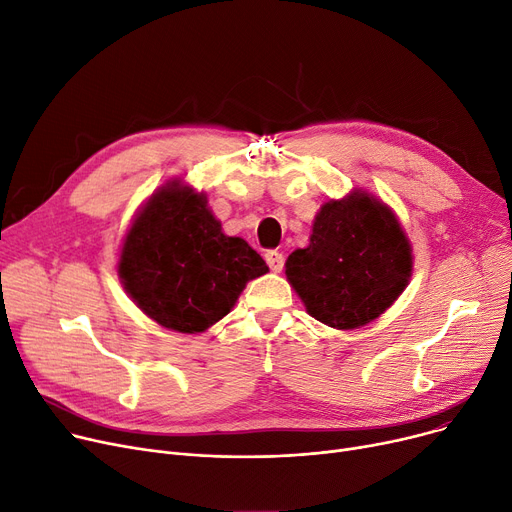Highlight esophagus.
<instances>
[{
  "mask_svg": "<svg viewBox=\"0 0 512 512\" xmlns=\"http://www.w3.org/2000/svg\"><path fill=\"white\" fill-rule=\"evenodd\" d=\"M264 260H266V264L270 266V270H275V273H281L283 266H285V258H283V254L277 252V250H266Z\"/></svg>",
  "mask_w": 512,
  "mask_h": 512,
  "instance_id": "obj_1",
  "label": "esophagus"
}]
</instances>
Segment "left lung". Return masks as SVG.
<instances>
[{"mask_svg": "<svg viewBox=\"0 0 512 512\" xmlns=\"http://www.w3.org/2000/svg\"><path fill=\"white\" fill-rule=\"evenodd\" d=\"M285 275L310 316L341 330L359 328L407 287L409 239L393 210L353 192L320 208L310 246L289 254Z\"/></svg>", "mask_w": 512, "mask_h": 512, "instance_id": "1", "label": "left lung"}]
</instances>
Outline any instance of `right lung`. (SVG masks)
I'll return each mask as SVG.
<instances>
[{
    "instance_id": "obj_1",
    "label": "right lung",
    "mask_w": 512,
    "mask_h": 512,
    "mask_svg": "<svg viewBox=\"0 0 512 512\" xmlns=\"http://www.w3.org/2000/svg\"><path fill=\"white\" fill-rule=\"evenodd\" d=\"M268 270L242 237H229L206 196L177 182L161 188L132 223L119 277L136 306L177 333H202Z\"/></svg>"
}]
</instances>
